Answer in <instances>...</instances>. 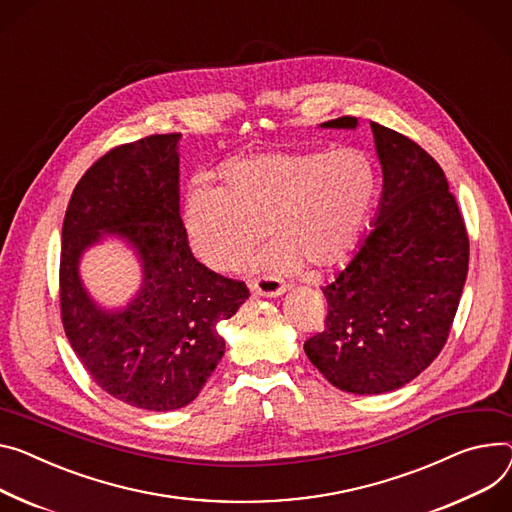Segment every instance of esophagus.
<instances>
[{
    "label": "esophagus",
    "mask_w": 512,
    "mask_h": 512,
    "mask_svg": "<svg viewBox=\"0 0 512 512\" xmlns=\"http://www.w3.org/2000/svg\"><path fill=\"white\" fill-rule=\"evenodd\" d=\"M250 287H252L254 293H260V295H266V297L283 295L285 289H287V285L277 277H260V279L252 281Z\"/></svg>",
    "instance_id": "1"
}]
</instances>
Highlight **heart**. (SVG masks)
<instances>
[{
	"label": "heart",
	"instance_id": "1",
	"mask_svg": "<svg viewBox=\"0 0 512 512\" xmlns=\"http://www.w3.org/2000/svg\"><path fill=\"white\" fill-rule=\"evenodd\" d=\"M217 176L221 188H188L184 221L196 256L221 272L238 268L266 227L274 244L262 264L332 268L355 250L377 194L373 162L352 147L233 157Z\"/></svg>",
	"mask_w": 512,
	"mask_h": 512
}]
</instances>
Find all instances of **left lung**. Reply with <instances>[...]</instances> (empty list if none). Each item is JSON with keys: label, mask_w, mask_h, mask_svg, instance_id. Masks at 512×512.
I'll list each match as a JSON object with an SVG mask.
<instances>
[{"label": "left lung", "mask_w": 512, "mask_h": 512, "mask_svg": "<svg viewBox=\"0 0 512 512\" xmlns=\"http://www.w3.org/2000/svg\"><path fill=\"white\" fill-rule=\"evenodd\" d=\"M322 127L355 129V116ZM383 170L373 229L322 287L324 330L305 340L338 389L383 393L418 377L443 350L467 277L469 238L443 168L406 135L371 123Z\"/></svg>", "instance_id": "1"}]
</instances>
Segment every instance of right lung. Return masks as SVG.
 Listing matches in <instances>:
<instances>
[{
    "label": "right lung",
    "mask_w": 512,
    "mask_h": 512,
    "mask_svg": "<svg viewBox=\"0 0 512 512\" xmlns=\"http://www.w3.org/2000/svg\"><path fill=\"white\" fill-rule=\"evenodd\" d=\"M178 133L112 147L73 188L63 221L59 307L67 340L112 398L153 412L190 404L223 357L217 324L248 299L244 281L192 256L180 219ZM119 232L137 248L146 279L119 314L98 310L76 277L79 254Z\"/></svg>",
    "instance_id": "add662e5"
}]
</instances>
